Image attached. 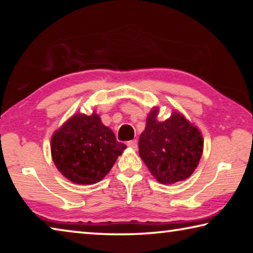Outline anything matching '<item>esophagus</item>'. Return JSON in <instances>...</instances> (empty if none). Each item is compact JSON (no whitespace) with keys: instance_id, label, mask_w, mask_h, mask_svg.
I'll return each instance as SVG.
<instances>
[{"instance_id":"34e87169","label":"esophagus","mask_w":253,"mask_h":253,"mask_svg":"<svg viewBox=\"0 0 253 253\" xmlns=\"http://www.w3.org/2000/svg\"><path fill=\"white\" fill-rule=\"evenodd\" d=\"M127 146L132 149H137V142L136 140H129V142H127Z\"/></svg>"}]
</instances>
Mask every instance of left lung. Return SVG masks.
I'll return each instance as SVG.
<instances>
[{"instance_id":"8db88e82","label":"left lung","mask_w":253,"mask_h":253,"mask_svg":"<svg viewBox=\"0 0 253 253\" xmlns=\"http://www.w3.org/2000/svg\"><path fill=\"white\" fill-rule=\"evenodd\" d=\"M157 114L158 109L154 108L139 137V156L158 182L183 181L199 165L202 136L182 115L174 113L165 122H158Z\"/></svg>"}]
</instances>
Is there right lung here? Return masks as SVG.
I'll list each match as a JSON object with an SVG mask.
<instances>
[{"instance_id":"1","label":"right lung","mask_w":253,"mask_h":253,"mask_svg":"<svg viewBox=\"0 0 253 253\" xmlns=\"http://www.w3.org/2000/svg\"><path fill=\"white\" fill-rule=\"evenodd\" d=\"M125 148L111 129L102 125L97 114L76 115L51 138L55 166L77 184L101 181Z\"/></svg>"}]
</instances>
